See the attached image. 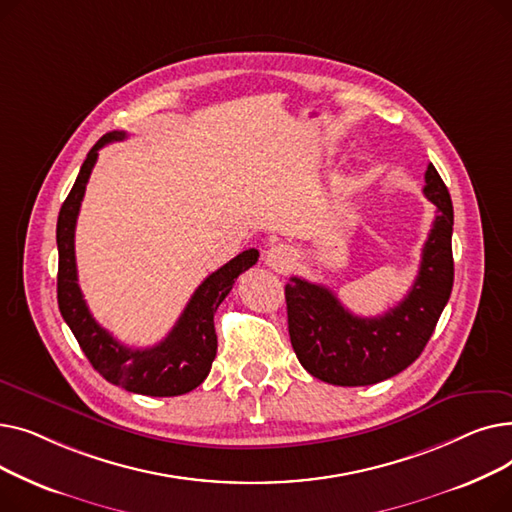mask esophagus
Returning <instances> with one entry per match:
<instances>
[{
  "mask_svg": "<svg viewBox=\"0 0 512 512\" xmlns=\"http://www.w3.org/2000/svg\"><path fill=\"white\" fill-rule=\"evenodd\" d=\"M294 261H297V253H294V249L288 245H274L265 253V263L278 274H286L294 265Z\"/></svg>",
  "mask_w": 512,
  "mask_h": 512,
  "instance_id": "obj_1",
  "label": "esophagus"
}]
</instances>
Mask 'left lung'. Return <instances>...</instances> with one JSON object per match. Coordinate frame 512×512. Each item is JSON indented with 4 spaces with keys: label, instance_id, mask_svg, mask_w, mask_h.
Segmentation results:
<instances>
[{
    "label": "left lung",
    "instance_id": "8db88e82",
    "mask_svg": "<svg viewBox=\"0 0 512 512\" xmlns=\"http://www.w3.org/2000/svg\"><path fill=\"white\" fill-rule=\"evenodd\" d=\"M423 195L436 205L438 215L423 245L419 274L407 297L384 315H353L330 288L297 276L286 284L290 342L313 378L334 386L378 384L423 353L454 280V211L434 164L427 166Z\"/></svg>",
    "mask_w": 512,
    "mask_h": 512
}]
</instances>
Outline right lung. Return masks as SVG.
<instances>
[{
  "instance_id": "1",
  "label": "right lung",
  "mask_w": 512,
  "mask_h": 512,
  "mask_svg": "<svg viewBox=\"0 0 512 512\" xmlns=\"http://www.w3.org/2000/svg\"><path fill=\"white\" fill-rule=\"evenodd\" d=\"M126 139V132L112 130L93 145L76 182L58 215V305L64 321L78 340L83 353L103 378L128 392L145 396H180L195 390L209 375L218 353V336L213 315L228 297L234 280L257 263L259 251L249 249L230 259L218 272L207 276L184 307L170 334L149 348H128L93 319L76 276L74 230L80 203L99 149Z\"/></svg>"
}]
</instances>
